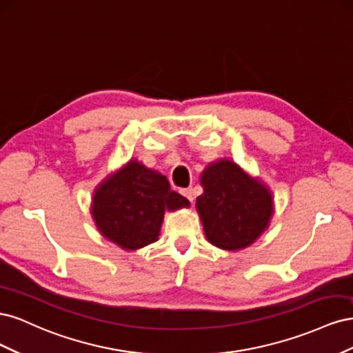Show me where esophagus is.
Segmentation results:
<instances>
[{
    "label": "esophagus",
    "instance_id": "esophagus-1",
    "mask_svg": "<svg viewBox=\"0 0 353 353\" xmlns=\"http://www.w3.org/2000/svg\"><path fill=\"white\" fill-rule=\"evenodd\" d=\"M181 194H183L185 199H188L191 203H193V200H194V190L193 188L181 190Z\"/></svg>",
    "mask_w": 353,
    "mask_h": 353
}]
</instances>
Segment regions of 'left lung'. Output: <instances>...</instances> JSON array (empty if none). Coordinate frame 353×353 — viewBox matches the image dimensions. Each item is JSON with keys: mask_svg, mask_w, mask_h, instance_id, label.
I'll list each match as a JSON object with an SVG mask.
<instances>
[{"mask_svg": "<svg viewBox=\"0 0 353 353\" xmlns=\"http://www.w3.org/2000/svg\"><path fill=\"white\" fill-rule=\"evenodd\" d=\"M196 209L209 243L228 252L249 248L270 227L272 191L231 159L210 162L200 175Z\"/></svg>", "mask_w": 353, "mask_h": 353, "instance_id": "obj_1", "label": "left lung"}]
</instances>
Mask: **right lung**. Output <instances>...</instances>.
<instances>
[{"instance_id": "1", "label": "right lung", "mask_w": 353, "mask_h": 353, "mask_svg": "<svg viewBox=\"0 0 353 353\" xmlns=\"http://www.w3.org/2000/svg\"><path fill=\"white\" fill-rule=\"evenodd\" d=\"M188 206L165 175L131 159L95 187L90 210L105 240L132 252L157 240L166 210Z\"/></svg>"}]
</instances>
